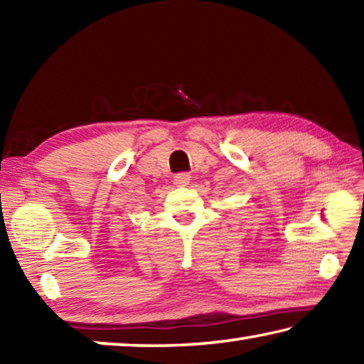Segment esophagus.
Returning a JSON list of instances; mask_svg holds the SVG:
<instances>
[{
    "instance_id": "obj_1",
    "label": "esophagus",
    "mask_w": 364,
    "mask_h": 364,
    "mask_svg": "<svg viewBox=\"0 0 364 364\" xmlns=\"http://www.w3.org/2000/svg\"><path fill=\"white\" fill-rule=\"evenodd\" d=\"M189 181H191V176L188 173H180V175H176L173 178V183L176 184V186H180V188L188 186Z\"/></svg>"
}]
</instances>
